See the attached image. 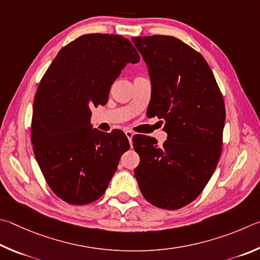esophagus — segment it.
<instances>
[{
	"label": "esophagus",
	"mask_w": 260,
	"mask_h": 260,
	"mask_svg": "<svg viewBox=\"0 0 260 260\" xmlns=\"http://www.w3.org/2000/svg\"><path fill=\"white\" fill-rule=\"evenodd\" d=\"M125 136H126V138L129 139V143L131 144V142H133V137H134V133H133V131L125 130Z\"/></svg>",
	"instance_id": "obj_1"
}]
</instances>
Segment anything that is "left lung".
I'll return each instance as SVG.
<instances>
[{
	"label": "left lung",
	"instance_id": "obj_1",
	"mask_svg": "<svg viewBox=\"0 0 260 260\" xmlns=\"http://www.w3.org/2000/svg\"><path fill=\"white\" fill-rule=\"evenodd\" d=\"M148 67L152 82L147 116L165 120L168 138L136 135L135 169L149 203L177 210L197 199L217 167L222 146L225 104L201 53L174 36L131 38Z\"/></svg>",
	"mask_w": 260,
	"mask_h": 260
}]
</instances>
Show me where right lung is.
<instances>
[{
  "instance_id": "right-lung-1",
  "label": "right lung",
  "mask_w": 260,
  "mask_h": 260,
  "mask_svg": "<svg viewBox=\"0 0 260 260\" xmlns=\"http://www.w3.org/2000/svg\"><path fill=\"white\" fill-rule=\"evenodd\" d=\"M139 59L125 38L85 34L58 52L41 80L30 139L45 180L62 201L83 206L98 200L130 148L123 131L93 129L90 107L106 105L121 71Z\"/></svg>"
}]
</instances>
